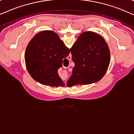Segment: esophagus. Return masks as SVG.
<instances>
[{
	"label": "esophagus",
	"mask_w": 134,
	"mask_h": 134,
	"mask_svg": "<svg viewBox=\"0 0 134 134\" xmlns=\"http://www.w3.org/2000/svg\"><path fill=\"white\" fill-rule=\"evenodd\" d=\"M68 59H69V58H68Z\"/></svg>",
	"instance_id": "34e87169"
}]
</instances>
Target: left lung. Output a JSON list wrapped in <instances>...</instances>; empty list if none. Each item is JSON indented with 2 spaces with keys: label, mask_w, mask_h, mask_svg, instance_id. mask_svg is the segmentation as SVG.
I'll return each instance as SVG.
<instances>
[{
  "label": "left lung",
  "mask_w": 134,
  "mask_h": 134,
  "mask_svg": "<svg viewBox=\"0 0 134 134\" xmlns=\"http://www.w3.org/2000/svg\"><path fill=\"white\" fill-rule=\"evenodd\" d=\"M75 66L66 86L88 85L101 79L110 62V53L103 37L93 32L79 36L70 49Z\"/></svg>",
  "instance_id": "8db88e82"
}]
</instances>
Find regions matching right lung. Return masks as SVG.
<instances>
[{
  "instance_id": "1",
  "label": "right lung",
  "mask_w": 134,
  "mask_h": 134,
  "mask_svg": "<svg viewBox=\"0 0 134 134\" xmlns=\"http://www.w3.org/2000/svg\"><path fill=\"white\" fill-rule=\"evenodd\" d=\"M69 53V49L56 33L42 31L34 36L27 46L25 62L27 71L40 83L51 87H64L58 69Z\"/></svg>"
}]
</instances>
